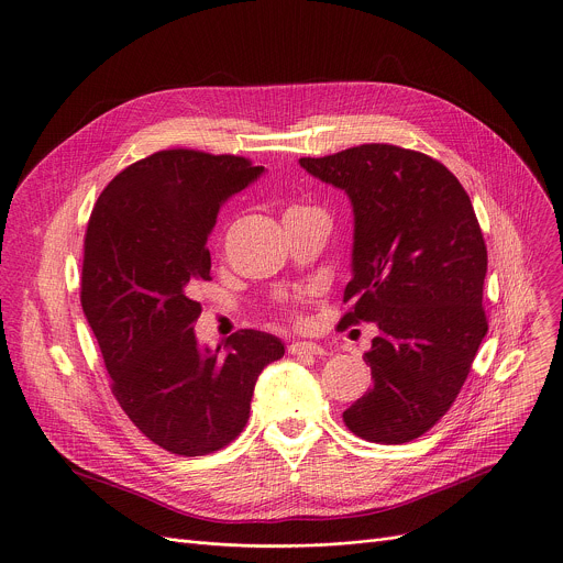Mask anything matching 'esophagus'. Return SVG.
I'll list each match as a JSON object with an SVG mask.
<instances>
[{"label": "esophagus", "instance_id": "esophagus-1", "mask_svg": "<svg viewBox=\"0 0 563 563\" xmlns=\"http://www.w3.org/2000/svg\"><path fill=\"white\" fill-rule=\"evenodd\" d=\"M289 353L291 355H324V349L316 342H291Z\"/></svg>", "mask_w": 563, "mask_h": 563}]
</instances>
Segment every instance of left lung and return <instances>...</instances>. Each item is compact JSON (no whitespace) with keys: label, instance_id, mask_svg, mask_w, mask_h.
<instances>
[{"label":"left lung","instance_id":"8db88e82","mask_svg":"<svg viewBox=\"0 0 563 563\" xmlns=\"http://www.w3.org/2000/svg\"><path fill=\"white\" fill-rule=\"evenodd\" d=\"M302 169L342 190L353 210L351 280L340 329L376 322L364 360L373 387L342 420L376 444L427 433L455 402L488 331L486 245L462 183L435 158L366 143Z\"/></svg>","mask_w":563,"mask_h":563}]
</instances>
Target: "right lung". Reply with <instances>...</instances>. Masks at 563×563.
Instances as JSON below:
<instances>
[{"label": "right lung", "instance_id": "obj_1", "mask_svg": "<svg viewBox=\"0 0 563 563\" xmlns=\"http://www.w3.org/2000/svg\"><path fill=\"white\" fill-rule=\"evenodd\" d=\"M265 174L234 154L163 150L119 172L86 232L81 307L112 394L136 429L176 455H208L245 427L261 371L280 338L241 329L201 346L190 298L210 278L219 210Z\"/></svg>", "mask_w": 563, "mask_h": 563}]
</instances>
